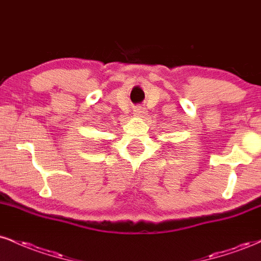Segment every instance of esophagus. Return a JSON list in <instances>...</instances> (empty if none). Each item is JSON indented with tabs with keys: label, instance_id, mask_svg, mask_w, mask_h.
Returning a JSON list of instances; mask_svg holds the SVG:
<instances>
[{
	"label": "esophagus",
	"instance_id": "obj_1",
	"mask_svg": "<svg viewBox=\"0 0 261 261\" xmlns=\"http://www.w3.org/2000/svg\"><path fill=\"white\" fill-rule=\"evenodd\" d=\"M135 114H136V115H140V116L145 115L146 108L142 107V106H137L136 108H135Z\"/></svg>",
	"mask_w": 261,
	"mask_h": 261
}]
</instances>
